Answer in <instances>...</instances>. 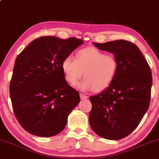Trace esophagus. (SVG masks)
Returning <instances> with one entry per match:
<instances>
[{
  "label": "esophagus",
  "mask_w": 159,
  "mask_h": 159,
  "mask_svg": "<svg viewBox=\"0 0 159 159\" xmlns=\"http://www.w3.org/2000/svg\"><path fill=\"white\" fill-rule=\"evenodd\" d=\"M80 98H81V99H86V98H88V96H87V95H84L83 93H80Z\"/></svg>",
  "instance_id": "obj_1"
}]
</instances>
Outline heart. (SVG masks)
Segmentation results:
<instances>
[{
    "instance_id": "1",
    "label": "heart",
    "mask_w": 159,
    "mask_h": 159,
    "mask_svg": "<svg viewBox=\"0 0 159 159\" xmlns=\"http://www.w3.org/2000/svg\"><path fill=\"white\" fill-rule=\"evenodd\" d=\"M65 78L69 84L75 86L84 73V79L79 84L81 90H105L114 81L118 69L116 58L105 54L95 47H86L76 54V59L66 57L61 63Z\"/></svg>"
}]
</instances>
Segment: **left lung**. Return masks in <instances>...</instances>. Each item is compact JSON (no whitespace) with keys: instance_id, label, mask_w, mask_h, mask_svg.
I'll return each mask as SVG.
<instances>
[{"instance_id":"left-lung-1","label":"left lung","mask_w":159,"mask_h":159,"mask_svg":"<svg viewBox=\"0 0 159 159\" xmlns=\"http://www.w3.org/2000/svg\"><path fill=\"white\" fill-rule=\"evenodd\" d=\"M93 44L114 54L118 69L106 90L90 97L92 109L89 123L98 136L120 140L136 129L148 110L152 72L147 60L133 43L120 39Z\"/></svg>"}]
</instances>
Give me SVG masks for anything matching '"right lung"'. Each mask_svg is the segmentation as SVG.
Wrapping results in <instances>:
<instances>
[{
	"mask_svg": "<svg viewBox=\"0 0 159 159\" xmlns=\"http://www.w3.org/2000/svg\"><path fill=\"white\" fill-rule=\"evenodd\" d=\"M83 40L41 36L16 57L10 93L16 119L27 132L52 137L66 126L79 93L65 79L61 63Z\"/></svg>",
	"mask_w": 159,
	"mask_h": 159,
	"instance_id": "right-lung-1",
	"label": "right lung"
}]
</instances>
